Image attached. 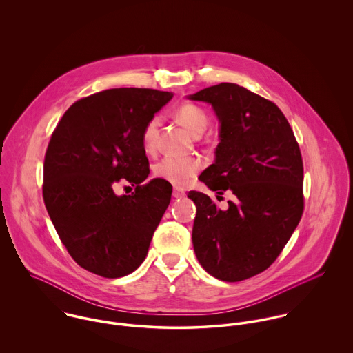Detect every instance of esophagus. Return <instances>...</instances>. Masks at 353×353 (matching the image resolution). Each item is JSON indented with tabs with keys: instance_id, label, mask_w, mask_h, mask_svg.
<instances>
[{
	"instance_id": "34e87169",
	"label": "esophagus",
	"mask_w": 353,
	"mask_h": 353,
	"mask_svg": "<svg viewBox=\"0 0 353 353\" xmlns=\"http://www.w3.org/2000/svg\"><path fill=\"white\" fill-rule=\"evenodd\" d=\"M172 197H174V199H182V197H185V192L176 188V189H174V192H172Z\"/></svg>"
}]
</instances>
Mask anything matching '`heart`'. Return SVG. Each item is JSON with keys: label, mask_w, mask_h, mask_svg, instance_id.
<instances>
[{"label": "heart", "mask_w": 353, "mask_h": 353, "mask_svg": "<svg viewBox=\"0 0 353 353\" xmlns=\"http://www.w3.org/2000/svg\"><path fill=\"white\" fill-rule=\"evenodd\" d=\"M176 118L193 136H201L209 122L206 111L193 103L182 104L176 110ZM157 130L159 118L154 117L148 121L143 130V147L145 151L152 152L156 148ZM201 167V160L197 157L167 154L156 163L154 175L175 186H186L199 174Z\"/></svg>", "instance_id": "b5f03b06"}]
</instances>
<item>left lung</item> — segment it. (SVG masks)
Returning <instances> with one entry per match:
<instances>
[{"label": "left lung", "mask_w": 353, "mask_h": 353, "mask_svg": "<svg viewBox=\"0 0 353 353\" xmlns=\"http://www.w3.org/2000/svg\"><path fill=\"white\" fill-rule=\"evenodd\" d=\"M212 104L220 121L214 163L200 179L210 190H231L221 210L209 196L188 194L197 206L193 246L213 277L235 283L266 270L302 219L303 160L295 134L273 103L238 84L221 83L190 95Z\"/></svg>", "instance_id": "obj_1"}]
</instances>
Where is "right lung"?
I'll return each instance as SVG.
<instances>
[{"instance_id":"obj_1","label":"right lung","mask_w":353,"mask_h":353,"mask_svg":"<svg viewBox=\"0 0 353 353\" xmlns=\"http://www.w3.org/2000/svg\"><path fill=\"white\" fill-rule=\"evenodd\" d=\"M171 92L114 88L73 103L51 134L43 164V200L70 256L107 279L145 259L172 186L152 179L143 130ZM123 179L135 192L117 196Z\"/></svg>"}]
</instances>
